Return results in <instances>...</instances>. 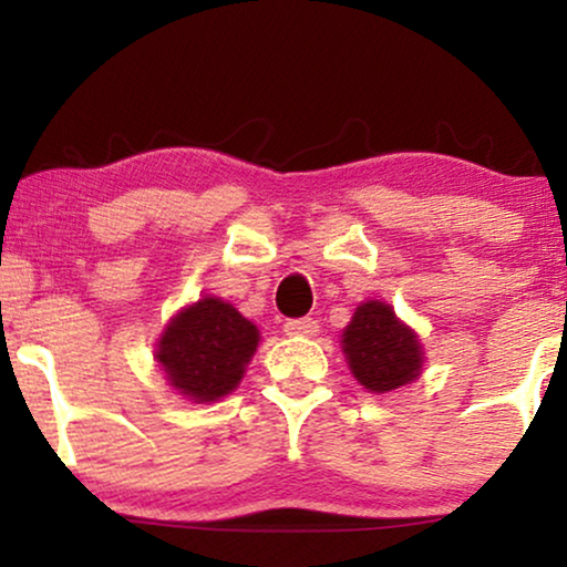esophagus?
Returning <instances> with one entry per match:
<instances>
[{"instance_id": "obj_1", "label": "esophagus", "mask_w": 567, "mask_h": 567, "mask_svg": "<svg viewBox=\"0 0 567 567\" xmlns=\"http://www.w3.org/2000/svg\"><path fill=\"white\" fill-rule=\"evenodd\" d=\"M286 336H299V338H315L320 332V322L312 317H301V320H289L284 324Z\"/></svg>"}]
</instances>
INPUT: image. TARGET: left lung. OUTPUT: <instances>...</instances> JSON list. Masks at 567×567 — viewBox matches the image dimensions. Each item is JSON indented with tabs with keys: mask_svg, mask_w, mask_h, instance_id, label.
Instances as JSON below:
<instances>
[{
	"mask_svg": "<svg viewBox=\"0 0 567 567\" xmlns=\"http://www.w3.org/2000/svg\"><path fill=\"white\" fill-rule=\"evenodd\" d=\"M340 348L353 379L371 394L394 392L423 374L421 338L382 299H367L355 307L340 336Z\"/></svg>",
	"mask_w": 567,
	"mask_h": 567,
	"instance_id": "obj_1",
	"label": "left lung"
}]
</instances>
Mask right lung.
<instances>
[{"label": "right lung", "instance_id": "1", "mask_svg": "<svg viewBox=\"0 0 567 567\" xmlns=\"http://www.w3.org/2000/svg\"><path fill=\"white\" fill-rule=\"evenodd\" d=\"M260 343L258 324L219 297H200L169 317L154 361L167 384L193 402H219L243 382Z\"/></svg>", "mask_w": 567, "mask_h": 567}]
</instances>
